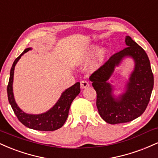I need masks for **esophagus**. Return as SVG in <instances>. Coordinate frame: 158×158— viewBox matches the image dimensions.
Returning <instances> with one entry per match:
<instances>
[{
	"label": "esophagus",
	"mask_w": 158,
	"mask_h": 158,
	"mask_svg": "<svg viewBox=\"0 0 158 158\" xmlns=\"http://www.w3.org/2000/svg\"><path fill=\"white\" fill-rule=\"evenodd\" d=\"M80 85H81V88L83 89V88H88V87H89L90 84L88 81L82 80L80 81Z\"/></svg>",
	"instance_id": "34e87169"
}]
</instances>
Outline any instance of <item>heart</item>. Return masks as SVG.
I'll return each instance as SVG.
<instances>
[{"label": "heart", "instance_id": "b5f03b06", "mask_svg": "<svg viewBox=\"0 0 158 158\" xmlns=\"http://www.w3.org/2000/svg\"><path fill=\"white\" fill-rule=\"evenodd\" d=\"M95 50V47L90 48L89 50H88L87 51L85 52V53L83 54L82 59H87L88 58L90 54L93 52L94 50ZM108 55V50L106 48H100L97 50V53H96L95 57H94V61H93V67L94 68H98L99 66H100L101 64L103 62V61L105 60L106 57Z\"/></svg>", "mask_w": 158, "mask_h": 158}]
</instances>
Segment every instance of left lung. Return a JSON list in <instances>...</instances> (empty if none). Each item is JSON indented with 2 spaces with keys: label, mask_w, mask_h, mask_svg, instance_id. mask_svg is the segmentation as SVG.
<instances>
[{
  "label": "left lung",
  "mask_w": 158,
  "mask_h": 158,
  "mask_svg": "<svg viewBox=\"0 0 158 158\" xmlns=\"http://www.w3.org/2000/svg\"><path fill=\"white\" fill-rule=\"evenodd\" d=\"M128 47L114 54L90 77L97 92V107L101 117L109 124L128 123L142 115L147 108L153 90L154 77L145 50L130 36L126 37ZM125 57H131L135 69L127 83L126 91L119 98L113 95V86L107 80L116 66Z\"/></svg>",
  "instance_id": "obj_1"
}]
</instances>
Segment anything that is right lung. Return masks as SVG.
Segmentation results:
<instances>
[{
  "mask_svg": "<svg viewBox=\"0 0 158 158\" xmlns=\"http://www.w3.org/2000/svg\"><path fill=\"white\" fill-rule=\"evenodd\" d=\"M31 48H27L19 57L16 58L12 64L10 70V76L9 84L7 86V95L8 100L11 105L14 113L19 120L27 126L38 131H52L60 128L64 124L68 117L70 105L73 99L80 93V83L77 82L73 86L68 88L61 94V97L56 103V105L45 113L41 114H30L23 112L16 104L12 91V83H13L14 70L15 64L21 59L23 53L28 52Z\"/></svg>",
  "mask_w": 158,
  "mask_h": 158,
  "instance_id": "obj_1",
  "label": "right lung"
}]
</instances>
